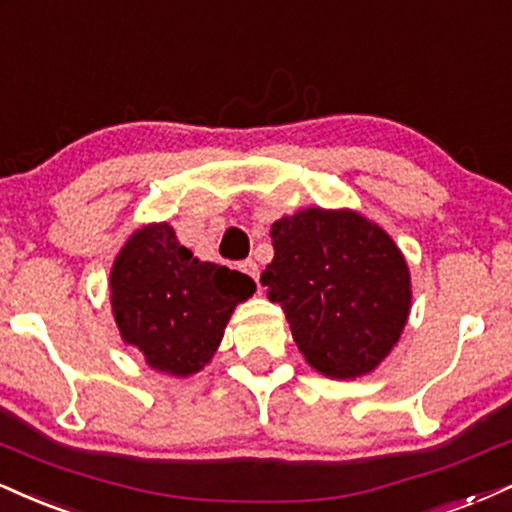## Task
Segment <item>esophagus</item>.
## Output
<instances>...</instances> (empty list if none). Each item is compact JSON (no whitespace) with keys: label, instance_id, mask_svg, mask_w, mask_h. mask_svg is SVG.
Masks as SVG:
<instances>
[{"label":"esophagus","instance_id":"1","mask_svg":"<svg viewBox=\"0 0 512 512\" xmlns=\"http://www.w3.org/2000/svg\"><path fill=\"white\" fill-rule=\"evenodd\" d=\"M239 270H242V273H246L249 275V278H254V280H258V263L256 261H242L239 263Z\"/></svg>","mask_w":512,"mask_h":512}]
</instances>
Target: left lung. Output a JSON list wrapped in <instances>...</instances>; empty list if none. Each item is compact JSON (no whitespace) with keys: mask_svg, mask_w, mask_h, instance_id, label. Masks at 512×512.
Instances as JSON below:
<instances>
[{"mask_svg":"<svg viewBox=\"0 0 512 512\" xmlns=\"http://www.w3.org/2000/svg\"><path fill=\"white\" fill-rule=\"evenodd\" d=\"M261 275L306 364L335 381L371 374L398 345L412 275L393 237L352 208H304L270 227Z\"/></svg>","mask_w":512,"mask_h":512,"instance_id":"1","label":"left lung"}]
</instances>
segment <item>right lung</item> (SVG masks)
Returning a JSON list of instances; mask_svg holds the SVG:
<instances>
[{
    "instance_id": "obj_1",
    "label": "right lung",
    "mask_w": 512,
    "mask_h": 512,
    "mask_svg": "<svg viewBox=\"0 0 512 512\" xmlns=\"http://www.w3.org/2000/svg\"><path fill=\"white\" fill-rule=\"evenodd\" d=\"M254 292L249 275L191 254L170 222L138 227L110 270L112 316L124 345L174 378L210 364L237 304Z\"/></svg>"
}]
</instances>
